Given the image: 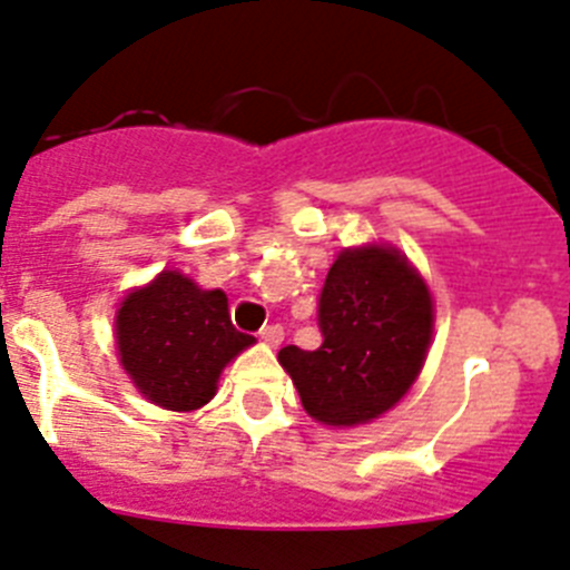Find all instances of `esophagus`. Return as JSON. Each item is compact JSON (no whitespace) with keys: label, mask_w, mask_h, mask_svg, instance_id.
I'll return each instance as SVG.
<instances>
[{"label":"esophagus","mask_w":570,"mask_h":570,"mask_svg":"<svg viewBox=\"0 0 570 570\" xmlns=\"http://www.w3.org/2000/svg\"><path fill=\"white\" fill-rule=\"evenodd\" d=\"M261 341L269 343V346H278V343L284 341V326H281V323H269V326H264V330H261Z\"/></svg>","instance_id":"1"}]
</instances>
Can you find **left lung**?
Listing matches in <instances>:
<instances>
[{
    "mask_svg": "<svg viewBox=\"0 0 570 570\" xmlns=\"http://www.w3.org/2000/svg\"><path fill=\"white\" fill-rule=\"evenodd\" d=\"M317 326L321 346H284L281 366L317 423H368L417 381L434 330L432 292L394 247L343 249L323 284Z\"/></svg>",
    "mask_w": 570,
    "mask_h": 570,
    "instance_id": "obj_1",
    "label": "left lung"
}]
</instances>
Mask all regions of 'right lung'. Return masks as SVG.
<instances>
[{"mask_svg": "<svg viewBox=\"0 0 570 570\" xmlns=\"http://www.w3.org/2000/svg\"><path fill=\"white\" fill-rule=\"evenodd\" d=\"M253 343L229 321L222 289H202L176 269L132 289L116 312L121 366L138 392L170 412L209 403L224 366Z\"/></svg>", "mask_w": 570, "mask_h": 570, "instance_id": "add662e5", "label": "right lung"}]
</instances>
